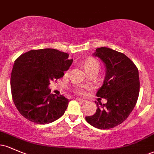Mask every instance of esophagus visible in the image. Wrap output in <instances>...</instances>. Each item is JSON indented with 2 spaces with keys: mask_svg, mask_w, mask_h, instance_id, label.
I'll use <instances>...</instances> for the list:
<instances>
[{
  "mask_svg": "<svg viewBox=\"0 0 154 154\" xmlns=\"http://www.w3.org/2000/svg\"><path fill=\"white\" fill-rule=\"evenodd\" d=\"M77 100V101H79V102H81V103H84V102H85V100H84V99H81V98H77V99H76Z\"/></svg>",
  "mask_w": 154,
  "mask_h": 154,
  "instance_id": "1",
  "label": "esophagus"
}]
</instances>
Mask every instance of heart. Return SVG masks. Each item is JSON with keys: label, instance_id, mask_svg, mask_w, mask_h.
Here are the masks:
<instances>
[{"label": "heart", "instance_id": "b5f03b06", "mask_svg": "<svg viewBox=\"0 0 154 154\" xmlns=\"http://www.w3.org/2000/svg\"><path fill=\"white\" fill-rule=\"evenodd\" d=\"M83 66H84L85 69L88 73L91 72H98L100 69L99 62L93 58H88L86 59L83 63ZM82 88L83 86H78V87L75 88V91L77 93H82Z\"/></svg>", "mask_w": 154, "mask_h": 154}]
</instances>
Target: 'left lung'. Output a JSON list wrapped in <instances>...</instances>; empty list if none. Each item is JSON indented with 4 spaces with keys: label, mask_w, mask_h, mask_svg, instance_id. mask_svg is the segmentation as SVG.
I'll use <instances>...</instances> for the list:
<instances>
[{
    "label": "left lung",
    "mask_w": 154,
    "mask_h": 154,
    "mask_svg": "<svg viewBox=\"0 0 154 154\" xmlns=\"http://www.w3.org/2000/svg\"><path fill=\"white\" fill-rule=\"evenodd\" d=\"M93 56L105 63V78L96 95L107 102L96 103V112L85 119L94 128L107 130L122 123L135 106L140 91L138 69L128 56L109 48H97Z\"/></svg>",
    "instance_id": "8db88e82"
}]
</instances>
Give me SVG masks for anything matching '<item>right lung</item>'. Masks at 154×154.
Listing matches in <instances>:
<instances>
[{
	"instance_id": "right-lung-1",
	"label": "right lung",
	"mask_w": 154,
	"mask_h": 154,
	"mask_svg": "<svg viewBox=\"0 0 154 154\" xmlns=\"http://www.w3.org/2000/svg\"><path fill=\"white\" fill-rule=\"evenodd\" d=\"M69 54L56 49L31 50L16 59L11 91L17 110L34 123L53 122L64 114L69 102L51 93V81L61 78L73 62Z\"/></svg>"
}]
</instances>
